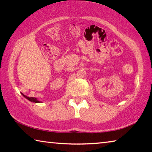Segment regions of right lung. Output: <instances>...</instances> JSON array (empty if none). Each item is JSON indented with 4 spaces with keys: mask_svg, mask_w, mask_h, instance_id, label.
Instances as JSON below:
<instances>
[{
    "mask_svg": "<svg viewBox=\"0 0 152 152\" xmlns=\"http://www.w3.org/2000/svg\"><path fill=\"white\" fill-rule=\"evenodd\" d=\"M23 96L26 98L27 99H28L29 100V101H31V102H39V101H38L37 100V99H36V98H33V97H27V96H25V95H24V94H23Z\"/></svg>",
    "mask_w": 152,
    "mask_h": 152,
    "instance_id": "add662e5",
    "label": "right lung"
}]
</instances>
